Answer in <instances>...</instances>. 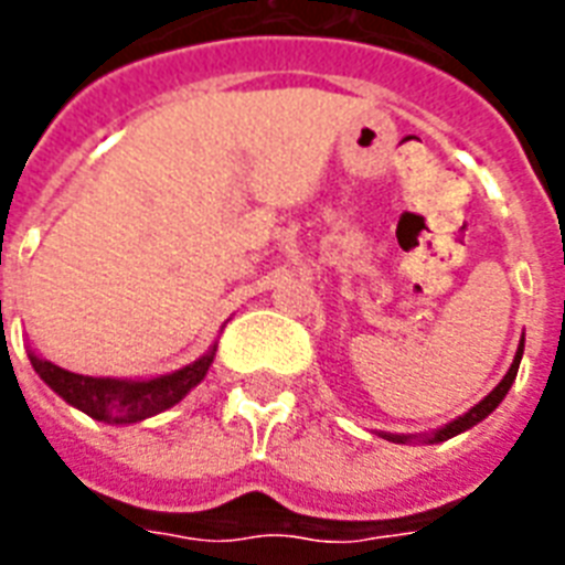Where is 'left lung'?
Segmentation results:
<instances>
[{
    "label": "left lung",
    "mask_w": 565,
    "mask_h": 565,
    "mask_svg": "<svg viewBox=\"0 0 565 565\" xmlns=\"http://www.w3.org/2000/svg\"><path fill=\"white\" fill-rule=\"evenodd\" d=\"M522 352H524V338H522V343H519V352H515V361H512V367L507 370V376L498 382V387H494L492 394H489L486 399H480V403H477L471 412H465L462 417H456L454 424H447L445 429H438L436 436H429L426 441H429V445H433V441H447V438L459 436V433H465V429H471L473 424H480L483 417L492 415L494 408H498V403L507 397V391H510L512 382H515V373H519V364H522ZM385 438H391V441H399V445H406V441H408V436H385Z\"/></svg>",
    "instance_id": "8db88e82"
}]
</instances>
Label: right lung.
<instances>
[{"instance_id": "right-lung-1", "label": "right lung", "mask_w": 565, "mask_h": 565, "mask_svg": "<svg viewBox=\"0 0 565 565\" xmlns=\"http://www.w3.org/2000/svg\"><path fill=\"white\" fill-rule=\"evenodd\" d=\"M213 352H206L195 364L168 373V376L148 379V382H132V379H94L79 376L71 370L58 367L53 361L32 359L34 373L53 387L58 397H64L71 406L85 412L94 420L106 424H139L145 417H153L166 412L174 403L186 397L189 391L206 376V370L213 364Z\"/></svg>"}]
</instances>
